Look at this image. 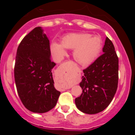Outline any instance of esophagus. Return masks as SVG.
I'll return each instance as SVG.
<instances>
[{
  "mask_svg": "<svg viewBox=\"0 0 135 135\" xmlns=\"http://www.w3.org/2000/svg\"><path fill=\"white\" fill-rule=\"evenodd\" d=\"M71 88V86L70 87H66V88H65V89H64V90H67V89H70Z\"/></svg>",
  "mask_w": 135,
  "mask_h": 135,
  "instance_id": "34e87169",
  "label": "esophagus"
}]
</instances>
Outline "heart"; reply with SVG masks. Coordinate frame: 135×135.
<instances>
[{"label":"heart","mask_w":135,"mask_h":135,"mask_svg":"<svg viewBox=\"0 0 135 135\" xmlns=\"http://www.w3.org/2000/svg\"><path fill=\"white\" fill-rule=\"evenodd\" d=\"M103 42L99 36H93L86 33L70 34L64 36L61 44L53 42L51 45V51L56 61L63 59L66 54L65 49H74V59L82 66L90 65L98 57L102 49Z\"/></svg>","instance_id":"obj_1"}]
</instances>
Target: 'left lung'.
<instances>
[{"instance_id":"obj_1","label":"left lung","mask_w":135,"mask_h":135,"mask_svg":"<svg viewBox=\"0 0 135 135\" xmlns=\"http://www.w3.org/2000/svg\"><path fill=\"white\" fill-rule=\"evenodd\" d=\"M103 53L83 70L80 86L81 95L75 99L79 110L95 114L104 110L112 102L118 83V57L112 42L106 38Z\"/></svg>"}]
</instances>
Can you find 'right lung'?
Instances as JSON below:
<instances>
[{"mask_svg": "<svg viewBox=\"0 0 135 135\" xmlns=\"http://www.w3.org/2000/svg\"><path fill=\"white\" fill-rule=\"evenodd\" d=\"M49 40L40 27L22 39L17 51L14 76L21 102L30 112L45 113L56 105L61 93L54 87Z\"/></svg>", "mask_w": 135, "mask_h": 135, "instance_id": "right-lung-1", "label": "right lung"}]
</instances>
